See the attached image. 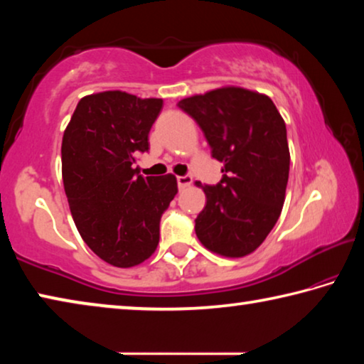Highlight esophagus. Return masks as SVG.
I'll return each instance as SVG.
<instances>
[{
	"mask_svg": "<svg viewBox=\"0 0 364 364\" xmlns=\"http://www.w3.org/2000/svg\"><path fill=\"white\" fill-rule=\"evenodd\" d=\"M176 183H178V188L184 189V188H188V186H191V184H193V176H189V175L178 176L176 178Z\"/></svg>",
	"mask_w": 364,
	"mask_h": 364,
	"instance_id": "34e87169",
	"label": "esophagus"
}]
</instances>
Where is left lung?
I'll list each match as a JSON object with an SVG mask.
<instances>
[{
  "label": "left lung",
  "instance_id": "8db88e82",
  "mask_svg": "<svg viewBox=\"0 0 364 364\" xmlns=\"http://www.w3.org/2000/svg\"><path fill=\"white\" fill-rule=\"evenodd\" d=\"M178 107L193 117L223 162L220 183H196L207 204L196 234L208 250L244 257L260 245L278 221L289 180L286 123L268 96L226 86L186 97Z\"/></svg>",
  "mask_w": 364,
  "mask_h": 364
}]
</instances>
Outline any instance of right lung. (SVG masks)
<instances>
[{"mask_svg":"<svg viewBox=\"0 0 364 364\" xmlns=\"http://www.w3.org/2000/svg\"><path fill=\"white\" fill-rule=\"evenodd\" d=\"M162 100L104 91L80 100L63 138V180L86 245L119 268L143 263L157 249L160 218L178 193L176 178L134 168L149 151Z\"/></svg>","mask_w":364,"mask_h":364,"instance_id":"obj_1","label":"right lung"}]
</instances>
